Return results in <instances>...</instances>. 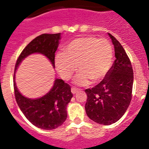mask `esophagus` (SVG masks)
Listing matches in <instances>:
<instances>
[{
    "instance_id": "esophagus-1",
    "label": "esophagus",
    "mask_w": 149,
    "mask_h": 149,
    "mask_svg": "<svg viewBox=\"0 0 149 149\" xmlns=\"http://www.w3.org/2000/svg\"><path fill=\"white\" fill-rule=\"evenodd\" d=\"M71 91H72V93H73V94H75V93H77V92H78V90L74 87H72V89H71Z\"/></svg>"
}]
</instances>
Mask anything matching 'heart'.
Returning <instances> with one entry per match:
<instances>
[{
    "mask_svg": "<svg viewBox=\"0 0 149 149\" xmlns=\"http://www.w3.org/2000/svg\"><path fill=\"white\" fill-rule=\"evenodd\" d=\"M113 59V48L109 40L86 36L74 39L65 48V54L55 58L56 69L63 78L68 80L78 69L75 82L87 85L89 79L98 82L110 72Z\"/></svg>",
    "mask_w": 149,
    "mask_h": 149,
    "instance_id": "b5f03b06",
    "label": "heart"
}]
</instances>
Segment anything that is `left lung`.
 Here are the masks:
<instances>
[{
	"label": "left lung",
	"mask_w": 149,
	"mask_h": 149,
	"mask_svg": "<svg viewBox=\"0 0 149 149\" xmlns=\"http://www.w3.org/2000/svg\"><path fill=\"white\" fill-rule=\"evenodd\" d=\"M109 36L114 45L115 61L101 83L85 89L88 117L104 125L115 123L125 114L132 98L134 82L131 60L119 41L110 33Z\"/></svg>",
	"instance_id": "obj_1"
}]
</instances>
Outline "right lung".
Returning <instances> with one entry per match:
<instances>
[{"label": "right lung", "mask_w": 149, "mask_h": 149, "mask_svg": "<svg viewBox=\"0 0 149 149\" xmlns=\"http://www.w3.org/2000/svg\"><path fill=\"white\" fill-rule=\"evenodd\" d=\"M60 39V33H43L33 39L18 56L15 70L24 57L33 53L45 55L54 67L55 52L58 48ZM13 84L17 104L24 115L33 125L45 130H52L65 122L67 117V104L73 96L71 86L67 83L61 79H56L49 93L37 99L24 97L18 92L15 81Z\"/></svg>", "instance_id": "right-lung-1"}]
</instances>
